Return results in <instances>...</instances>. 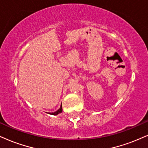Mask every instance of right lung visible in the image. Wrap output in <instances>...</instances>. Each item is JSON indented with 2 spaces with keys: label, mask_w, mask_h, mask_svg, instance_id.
<instances>
[{
  "label": "right lung",
  "mask_w": 148,
  "mask_h": 148,
  "mask_svg": "<svg viewBox=\"0 0 148 148\" xmlns=\"http://www.w3.org/2000/svg\"><path fill=\"white\" fill-rule=\"evenodd\" d=\"M62 112V104H61V106H60V108L58 109L57 111H56V112H54L50 113V114H53V115H57V114H60V113H61Z\"/></svg>",
  "instance_id": "1"
}]
</instances>
